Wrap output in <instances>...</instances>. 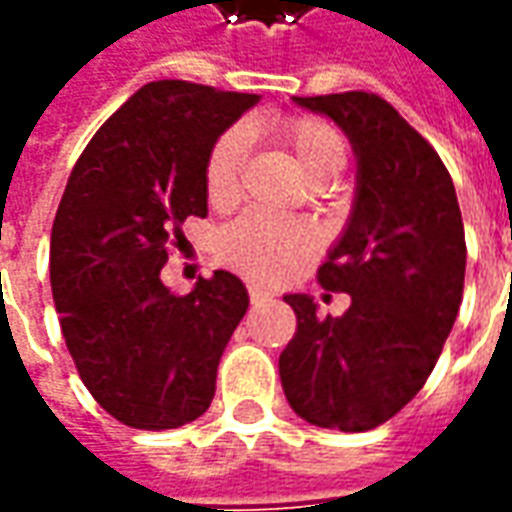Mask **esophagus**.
<instances>
[{"label": "esophagus", "mask_w": 512, "mask_h": 512, "mask_svg": "<svg viewBox=\"0 0 512 512\" xmlns=\"http://www.w3.org/2000/svg\"><path fill=\"white\" fill-rule=\"evenodd\" d=\"M248 295H250V303H262L270 298V292H264L259 284H248Z\"/></svg>", "instance_id": "34e87169"}]
</instances>
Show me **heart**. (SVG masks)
<instances>
[{"mask_svg": "<svg viewBox=\"0 0 512 512\" xmlns=\"http://www.w3.org/2000/svg\"><path fill=\"white\" fill-rule=\"evenodd\" d=\"M276 133L309 183L323 186L343 172L348 147L340 130L329 122L315 116H292L278 122ZM245 153L248 136L242 128L225 130L214 142L206 161V192L211 203L225 206L239 195ZM214 248L220 262L239 270L242 276L278 281L315 256L317 234L303 220L276 217L267 211H245L222 228Z\"/></svg>", "mask_w": 512, "mask_h": 512, "instance_id": "1", "label": "heart"}]
</instances>
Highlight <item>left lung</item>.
Returning <instances> with one entry per match:
<instances>
[{
    "mask_svg": "<svg viewBox=\"0 0 512 512\" xmlns=\"http://www.w3.org/2000/svg\"><path fill=\"white\" fill-rule=\"evenodd\" d=\"M292 100L348 136L357 197L317 270L351 306L317 317L309 295H284L298 329L278 357L281 387L303 421L368 432L418 396L443 351L463 301V217L449 169L390 102L368 91Z\"/></svg>",
    "mask_w": 512,
    "mask_h": 512,
    "instance_id": "1",
    "label": "left lung"
}]
</instances>
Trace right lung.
Wrapping results in <instances>:
<instances>
[{"instance_id":"add662e5","label":"right lung","mask_w":512,"mask_h":512,"mask_svg":"<svg viewBox=\"0 0 512 512\" xmlns=\"http://www.w3.org/2000/svg\"><path fill=\"white\" fill-rule=\"evenodd\" d=\"M259 94L147 83L77 158L49 239V281L74 368L133 429H178L209 410L222 351L248 312L217 270L189 295L161 281L186 217L209 214L206 161Z\"/></svg>"}]
</instances>
